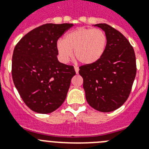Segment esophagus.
Listing matches in <instances>:
<instances>
[{"mask_svg":"<svg viewBox=\"0 0 149 149\" xmlns=\"http://www.w3.org/2000/svg\"><path fill=\"white\" fill-rule=\"evenodd\" d=\"M74 70H75L76 74H78L79 73V68H78V67H77V66L74 67Z\"/></svg>","mask_w":149,"mask_h":149,"instance_id":"34e87169","label":"esophagus"}]
</instances>
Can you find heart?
<instances>
[{"mask_svg": "<svg viewBox=\"0 0 149 149\" xmlns=\"http://www.w3.org/2000/svg\"><path fill=\"white\" fill-rule=\"evenodd\" d=\"M107 43L106 33L101 29L78 27L67 33L63 40L57 41L56 51L63 63L68 61L74 50V54L79 61L90 65L103 56Z\"/></svg>", "mask_w": 149, "mask_h": 149, "instance_id": "b5f03b06", "label": "heart"}]
</instances>
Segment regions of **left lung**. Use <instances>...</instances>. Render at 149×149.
Here are the masks:
<instances>
[{"label": "left lung", "instance_id": "8db88e82", "mask_svg": "<svg viewBox=\"0 0 149 149\" xmlns=\"http://www.w3.org/2000/svg\"><path fill=\"white\" fill-rule=\"evenodd\" d=\"M106 33V50L101 59L80 67L88 104L107 113L119 108L128 98L136 77L134 48L119 31L107 24H97Z\"/></svg>", "mask_w": 149, "mask_h": 149}]
</instances>
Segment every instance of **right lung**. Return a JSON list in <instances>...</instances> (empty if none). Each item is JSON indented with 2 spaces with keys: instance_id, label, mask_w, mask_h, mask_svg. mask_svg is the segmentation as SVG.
Listing matches in <instances>:
<instances>
[{
  "instance_id": "add662e5",
  "label": "right lung",
  "mask_w": 149,
  "mask_h": 149,
  "mask_svg": "<svg viewBox=\"0 0 149 149\" xmlns=\"http://www.w3.org/2000/svg\"><path fill=\"white\" fill-rule=\"evenodd\" d=\"M72 24H46L26 34L15 45L12 60L13 83L25 104L39 113H50L66 98L72 65L60 63L56 42Z\"/></svg>"
}]
</instances>
